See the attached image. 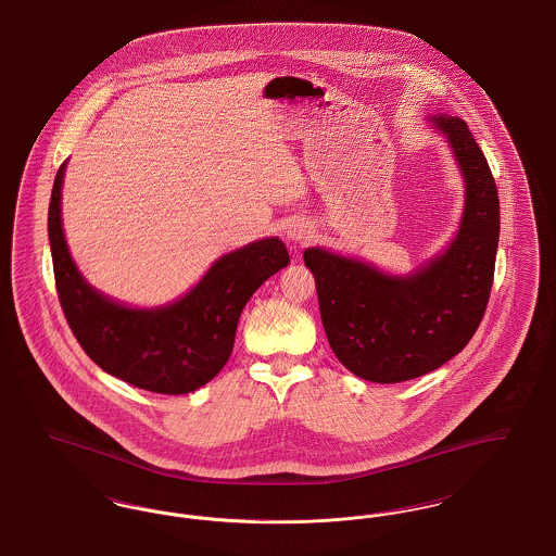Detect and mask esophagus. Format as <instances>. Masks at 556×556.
<instances>
[{"instance_id": "obj_1", "label": "esophagus", "mask_w": 556, "mask_h": 556, "mask_svg": "<svg viewBox=\"0 0 556 556\" xmlns=\"http://www.w3.org/2000/svg\"><path fill=\"white\" fill-rule=\"evenodd\" d=\"M286 236L293 243H308L311 238H313V231H311V227L306 223H293V225L286 229Z\"/></svg>"}]
</instances>
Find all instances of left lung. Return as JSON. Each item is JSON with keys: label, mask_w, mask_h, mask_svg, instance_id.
<instances>
[{"label": "left lung", "mask_w": 556, "mask_h": 556, "mask_svg": "<svg viewBox=\"0 0 556 556\" xmlns=\"http://www.w3.org/2000/svg\"><path fill=\"white\" fill-rule=\"evenodd\" d=\"M463 170L465 212L448 250L408 277L308 248L329 345L354 375L400 383L456 356L483 318L501 236L498 189L481 148L458 116H431Z\"/></svg>", "instance_id": "8db88e82"}]
</instances>
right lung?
Masks as SVG:
<instances>
[{
  "instance_id": "add662e5",
  "label": "right lung",
  "mask_w": 556,
  "mask_h": 556,
  "mask_svg": "<svg viewBox=\"0 0 556 556\" xmlns=\"http://www.w3.org/2000/svg\"><path fill=\"white\" fill-rule=\"evenodd\" d=\"M62 164L48 212L53 277L60 306L87 356L110 375L156 394H189L206 386L231 356L245 302L270 275L290 265L277 238L248 243L220 256L181 300L127 308L93 290L71 258L62 233Z\"/></svg>"
}]
</instances>
